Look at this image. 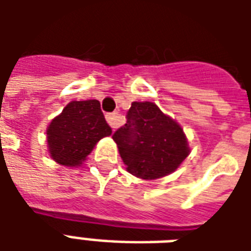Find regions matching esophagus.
<instances>
[{"instance_id":"1","label":"esophagus","mask_w":251,"mask_h":251,"mask_svg":"<svg viewBox=\"0 0 251 251\" xmlns=\"http://www.w3.org/2000/svg\"><path fill=\"white\" fill-rule=\"evenodd\" d=\"M106 120L109 122V125L113 127V129H117L118 126L122 124V117H121L118 113H111V114L106 115Z\"/></svg>"}]
</instances>
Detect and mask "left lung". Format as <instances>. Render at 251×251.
<instances>
[{
	"label": "left lung",
	"instance_id": "left-lung-1",
	"mask_svg": "<svg viewBox=\"0 0 251 251\" xmlns=\"http://www.w3.org/2000/svg\"><path fill=\"white\" fill-rule=\"evenodd\" d=\"M125 126L115 131L126 171L144 180L168 176L191 152L183 127L153 102H133Z\"/></svg>",
	"mask_w": 251,
	"mask_h": 251
}]
</instances>
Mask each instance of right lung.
I'll use <instances>...</instances> for the list:
<instances>
[{
    "mask_svg": "<svg viewBox=\"0 0 251 251\" xmlns=\"http://www.w3.org/2000/svg\"><path fill=\"white\" fill-rule=\"evenodd\" d=\"M47 147L53 161L80 167L100 138L111 136L97 99L71 100L47 127Z\"/></svg>",
    "mask_w": 251,
    "mask_h": 251,
    "instance_id": "1",
    "label": "right lung"
}]
</instances>
